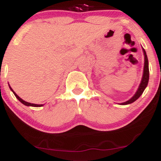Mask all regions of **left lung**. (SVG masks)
Masks as SVG:
<instances>
[{
  "instance_id": "left-lung-1",
  "label": "left lung",
  "mask_w": 161,
  "mask_h": 161,
  "mask_svg": "<svg viewBox=\"0 0 161 161\" xmlns=\"http://www.w3.org/2000/svg\"><path fill=\"white\" fill-rule=\"evenodd\" d=\"M143 52H144L145 55V64H144V72H143V76L142 79V82L140 83L139 87H138V90H137L136 93L134 95L133 97L130 98L129 101H126V102L122 103L121 104H128L130 103H133L134 101H136L142 94L143 91L145 90L146 87L147 86L148 82H149V63H148V58L147 55H146V53L145 51V49H143Z\"/></svg>"
}]
</instances>
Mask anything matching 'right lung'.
I'll return each instance as SVG.
<instances>
[{
    "instance_id": "right-lung-1",
    "label": "right lung",
    "mask_w": 161,
    "mask_h": 161,
    "mask_svg": "<svg viewBox=\"0 0 161 161\" xmlns=\"http://www.w3.org/2000/svg\"><path fill=\"white\" fill-rule=\"evenodd\" d=\"M9 87H10V86H9ZM10 89H11V90H12V91L13 92V93H14V94H15V97H16L17 99H18L19 101H20V102H21V103H23V104H25V105H26V106H32V107H41V106H42V105H43V104H31V103L26 102V101H23V99H21V98H20L19 97L18 95H17L16 93H15V92L13 91V90H12V89L11 88V87H10Z\"/></svg>"
}]
</instances>
